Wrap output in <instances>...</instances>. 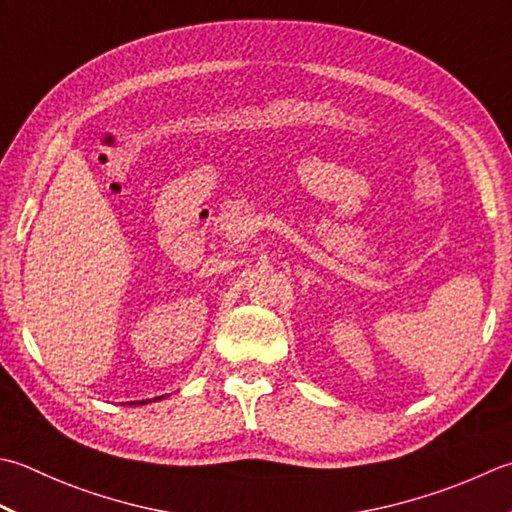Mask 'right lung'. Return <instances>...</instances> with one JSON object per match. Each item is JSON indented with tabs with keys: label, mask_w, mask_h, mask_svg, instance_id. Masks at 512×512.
I'll list each match as a JSON object with an SVG mask.
<instances>
[{
	"label": "right lung",
	"mask_w": 512,
	"mask_h": 512,
	"mask_svg": "<svg viewBox=\"0 0 512 512\" xmlns=\"http://www.w3.org/2000/svg\"><path fill=\"white\" fill-rule=\"evenodd\" d=\"M157 399H164V397H155L153 402H157ZM133 404H137V402H133ZM142 404H148V399H146V402H139V406H142Z\"/></svg>",
	"instance_id": "right-lung-1"
}]
</instances>
